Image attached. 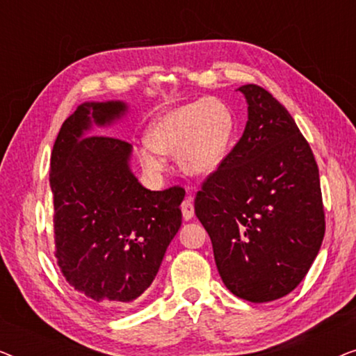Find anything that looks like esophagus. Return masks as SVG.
I'll use <instances>...</instances> for the list:
<instances>
[{
  "label": "esophagus",
  "instance_id": "1",
  "mask_svg": "<svg viewBox=\"0 0 356 356\" xmlns=\"http://www.w3.org/2000/svg\"><path fill=\"white\" fill-rule=\"evenodd\" d=\"M181 212H183V218L184 220H189L194 216V206L191 202V199H184L181 202Z\"/></svg>",
  "mask_w": 356,
  "mask_h": 356
}]
</instances>
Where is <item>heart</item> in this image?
I'll return each mask as SVG.
<instances>
[{"instance_id": "obj_1", "label": "heart", "mask_w": 356, "mask_h": 356, "mask_svg": "<svg viewBox=\"0 0 356 356\" xmlns=\"http://www.w3.org/2000/svg\"><path fill=\"white\" fill-rule=\"evenodd\" d=\"M233 134V118L217 99L193 102L159 116L147 129V143L139 147V160L150 175L165 168L162 154H177L184 172L209 175L225 159Z\"/></svg>"}]
</instances>
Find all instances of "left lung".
<instances>
[{
	"label": "left lung",
	"mask_w": 356,
	"mask_h": 356,
	"mask_svg": "<svg viewBox=\"0 0 356 356\" xmlns=\"http://www.w3.org/2000/svg\"><path fill=\"white\" fill-rule=\"evenodd\" d=\"M243 136L202 183L194 212L211 236L223 284L251 303L295 290L325 232L319 170L308 140L279 100L241 86Z\"/></svg>",
	"instance_id": "left-lung-1"
}]
</instances>
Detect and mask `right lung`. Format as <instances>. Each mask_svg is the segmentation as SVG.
Listing matches in <instances>:
<instances>
[{
	"label": "right lung",
	"instance_id": "add662e5",
	"mask_svg": "<svg viewBox=\"0 0 356 356\" xmlns=\"http://www.w3.org/2000/svg\"><path fill=\"white\" fill-rule=\"evenodd\" d=\"M124 102H86L53 145L55 256L67 284L97 303H133L152 284L181 227L184 189L150 191L129 168L133 145L89 136L126 113Z\"/></svg>",
	"mask_w": 356,
	"mask_h": 356
}]
</instances>
